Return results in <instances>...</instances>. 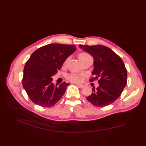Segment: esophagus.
I'll return each mask as SVG.
<instances>
[{"label":"esophagus","mask_w":146,"mask_h":146,"mask_svg":"<svg viewBox=\"0 0 146 146\" xmlns=\"http://www.w3.org/2000/svg\"><path fill=\"white\" fill-rule=\"evenodd\" d=\"M75 84L76 86H78V87H80V88H83V86H84V85H83V84H78V83H75Z\"/></svg>","instance_id":"1"}]
</instances>
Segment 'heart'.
<instances>
[{"label": "heart", "mask_w": 146, "mask_h": 146, "mask_svg": "<svg viewBox=\"0 0 146 146\" xmlns=\"http://www.w3.org/2000/svg\"><path fill=\"white\" fill-rule=\"evenodd\" d=\"M90 56V55L88 52H80V53H79L78 58L80 61L86 57ZM68 60H69V58H67L66 60H65V61L64 62V64H66ZM66 79L68 80V81H70L72 83H78L80 82V80H81V78H80V76L78 75H76V74H73V73L68 74V75L66 76Z\"/></svg>", "instance_id": "heart-1"}]
</instances>
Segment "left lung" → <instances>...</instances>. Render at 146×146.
Masks as SVG:
<instances>
[{"label": "left lung", "mask_w": 146, "mask_h": 146, "mask_svg": "<svg viewBox=\"0 0 146 146\" xmlns=\"http://www.w3.org/2000/svg\"><path fill=\"white\" fill-rule=\"evenodd\" d=\"M90 54L94 60V70L90 81L98 80L97 88L86 97L88 101L98 107L110 105L119 98L127 85V73L122 59L111 49L102 45H79Z\"/></svg>", "instance_id": "left-lung-1"}]
</instances>
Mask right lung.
Masks as SVG:
<instances>
[{"label": "right lung", "instance_id": "right-lung-1", "mask_svg": "<svg viewBox=\"0 0 146 146\" xmlns=\"http://www.w3.org/2000/svg\"><path fill=\"white\" fill-rule=\"evenodd\" d=\"M76 51L75 45L49 44L33 52L24 68L23 85L31 101L39 106L50 107L60 100L70 83H52V76L65 60Z\"/></svg>", "mask_w": 146, "mask_h": 146}]
</instances>
